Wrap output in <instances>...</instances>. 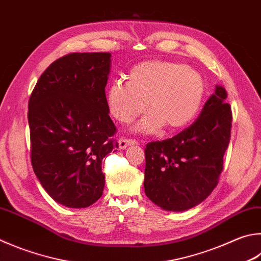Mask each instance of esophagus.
Returning <instances> with one entry per match:
<instances>
[{"label":"esophagus","instance_id":"esophagus-1","mask_svg":"<svg viewBox=\"0 0 261 261\" xmlns=\"http://www.w3.org/2000/svg\"><path fill=\"white\" fill-rule=\"evenodd\" d=\"M136 144H137V141L132 138H121L120 140H118V146H120L121 149H124L127 146L136 145Z\"/></svg>","mask_w":261,"mask_h":261}]
</instances>
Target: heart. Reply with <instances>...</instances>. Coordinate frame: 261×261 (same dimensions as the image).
Instances as JSON below:
<instances>
[{
  "label": "heart",
  "mask_w": 261,
  "mask_h": 261,
  "mask_svg": "<svg viewBox=\"0 0 261 261\" xmlns=\"http://www.w3.org/2000/svg\"><path fill=\"white\" fill-rule=\"evenodd\" d=\"M127 77V82L115 80L108 87V111L117 121L130 123L148 105L149 113L136 126L146 134L164 124L168 129L187 125L200 111L204 98V80L184 64L144 61L134 66Z\"/></svg>",
  "instance_id": "heart-1"
}]
</instances>
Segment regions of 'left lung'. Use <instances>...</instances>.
Wrapping results in <instances>:
<instances>
[{
	"mask_svg": "<svg viewBox=\"0 0 261 261\" xmlns=\"http://www.w3.org/2000/svg\"><path fill=\"white\" fill-rule=\"evenodd\" d=\"M226 90L216 87L196 121L145 148V194L167 211H185L210 195L222 172L233 115Z\"/></svg>",
	"mask_w": 261,
	"mask_h": 261,
	"instance_id": "obj_1",
	"label": "left lung"
}]
</instances>
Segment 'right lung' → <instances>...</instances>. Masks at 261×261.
<instances>
[{
	"instance_id": "1",
	"label": "right lung",
	"mask_w": 261,
	"mask_h": 261,
	"mask_svg": "<svg viewBox=\"0 0 261 261\" xmlns=\"http://www.w3.org/2000/svg\"><path fill=\"white\" fill-rule=\"evenodd\" d=\"M110 52L68 54L41 75L28 101L31 161L56 202L87 207L102 195V159L118 148L105 87Z\"/></svg>"
}]
</instances>
